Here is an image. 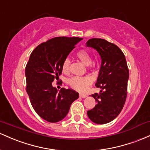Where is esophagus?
I'll return each mask as SVG.
<instances>
[{"label":"esophagus","mask_w":150,"mask_h":150,"mask_svg":"<svg viewBox=\"0 0 150 150\" xmlns=\"http://www.w3.org/2000/svg\"><path fill=\"white\" fill-rule=\"evenodd\" d=\"M79 96H80V98H85L87 97V96L86 95V94L80 93V94H79Z\"/></svg>","instance_id":"obj_1"}]
</instances>
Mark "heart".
Masks as SVG:
<instances>
[{"label": "heart", "mask_w": 150, "mask_h": 150, "mask_svg": "<svg viewBox=\"0 0 150 150\" xmlns=\"http://www.w3.org/2000/svg\"><path fill=\"white\" fill-rule=\"evenodd\" d=\"M76 57L81 61L85 65L88 66L92 63V57L90 53L87 50H81L77 52ZM70 59L69 58L65 59L62 64V70L64 72H67L69 69ZM92 82V79L90 76H76L72 77L69 80V84L75 90L79 91H83L86 88L90 85Z\"/></svg>", "instance_id": "1"}]
</instances>
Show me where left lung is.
Wrapping results in <instances>:
<instances>
[{"label": "left lung", "instance_id": "8db88e82", "mask_svg": "<svg viewBox=\"0 0 150 150\" xmlns=\"http://www.w3.org/2000/svg\"><path fill=\"white\" fill-rule=\"evenodd\" d=\"M86 47L96 50L101 59L95 86L100 93L91 95L96 105L87 111L89 119L96 124L111 122L120 114L127 97L129 70L125 57L120 49L103 39H90Z\"/></svg>", "mask_w": 150, "mask_h": 150}]
</instances>
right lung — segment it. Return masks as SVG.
I'll list each match as a JSON object with an SVG mask.
<instances>
[{
	"instance_id": "1",
	"label": "right lung",
	"mask_w": 150,
	"mask_h": 150,
	"mask_svg": "<svg viewBox=\"0 0 150 150\" xmlns=\"http://www.w3.org/2000/svg\"><path fill=\"white\" fill-rule=\"evenodd\" d=\"M83 38L57 37L40 44L30 54L25 67L26 91L39 116L50 122L66 117L71 103L79 98L72 89L59 91L52 82L62 72V64Z\"/></svg>"
}]
</instances>
